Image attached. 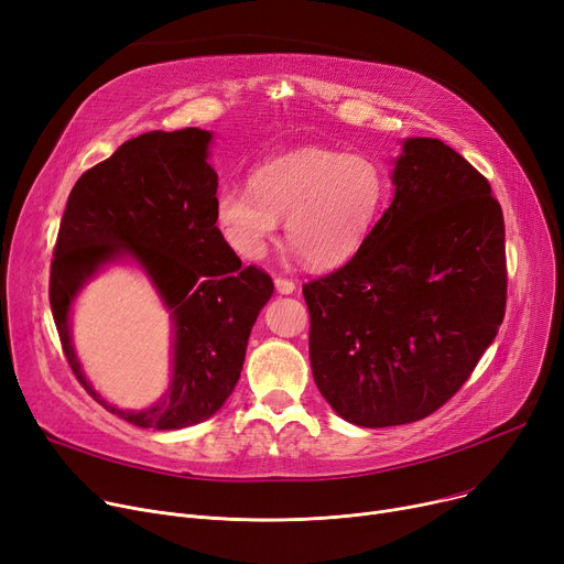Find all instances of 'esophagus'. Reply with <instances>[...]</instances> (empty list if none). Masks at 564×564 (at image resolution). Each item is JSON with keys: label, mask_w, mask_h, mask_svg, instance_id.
Here are the masks:
<instances>
[{"label": "esophagus", "mask_w": 564, "mask_h": 564, "mask_svg": "<svg viewBox=\"0 0 564 564\" xmlns=\"http://www.w3.org/2000/svg\"><path fill=\"white\" fill-rule=\"evenodd\" d=\"M274 288L281 292V294H290V292H294V281L292 279H288V276H276L274 279Z\"/></svg>", "instance_id": "esophagus-1"}]
</instances>
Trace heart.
<instances>
[{"label":"heart","instance_id":"heart-1","mask_svg":"<svg viewBox=\"0 0 564 564\" xmlns=\"http://www.w3.org/2000/svg\"><path fill=\"white\" fill-rule=\"evenodd\" d=\"M389 194V169L375 155L302 148L260 164L251 189L221 187L215 219L235 253L258 260L288 217V242L306 264L332 270L361 251Z\"/></svg>","mask_w":564,"mask_h":564}]
</instances>
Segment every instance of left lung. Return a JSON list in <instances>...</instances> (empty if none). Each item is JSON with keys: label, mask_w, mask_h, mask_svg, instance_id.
Returning a JSON list of instances; mask_svg holds the SVG:
<instances>
[{"label": "left lung", "mask_w": 564, "mask_h": 564, "mask_svg": "<svg viewBox=\"0 0 564 564\" xmlns=\"http://www.w3.org/2000/svg\"><path fill=\"white\" fill-rule=\"evenodd\" d=\"M395 196L368 242L308 281L319 393L361 427L446 404L498 334L508 302L506 224L487 177L438 139H409Z\"/></svg>", "instance_id": "1"}]
</instances>
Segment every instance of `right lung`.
Segmentation results:
<instances>
[{
  "label": "right lung",
  "instance_id": "add662e5",
  "mask_svg": "<svg viewBox=\"0 0 564 564\" xmlns=\"http://www.w3.org/2000/svg\"><path fill=\"white\" fill-rule=\"evenodd\" d=\"M210 132H145L82 173L58 224L50 264V306L66 361L88 395L137 427L203 423L240 379L247 340L274 281L228 247L215 219L217 173ZM121 252L152 274L176 322L174 381L145 412L107 405L83 379L67 336V308L102 261Z\"/></svg>",
  "mask_w": 564,
  "mask_h": 564
}]
</instances>
